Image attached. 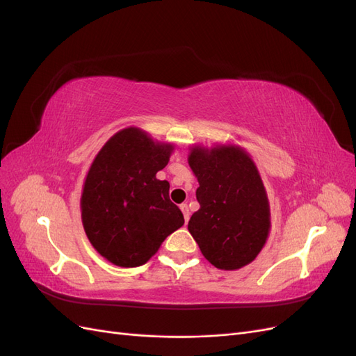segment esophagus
I'll use <instances>...</instances> for the list:
<instances>
[{"instance_id": "34e87169", "label": "esophagus", "mask_w": 356, "mask_h": 356, "mask_svg": "<svg viewBox=\"0 0 356 356\" xmlns=\"http://www.w3.org/2000/svg\"><path fill=\"white\" fill-rule=\"evenodd\" d=\"M179 209L182 211V213H184V220H186V222H188V220H190L188 204H187V203H181V204H179Z\"/></svg>"}]
</instances>
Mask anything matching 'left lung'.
Listing matches in <instances>:
<instances>
[{
    "instance_id": "1",
    "label": "left lung",
    "mask_w": 356,
    "mask_h": 356,
    "mask_svg": "<svg viewBox=\"0 0 356 356\" xmlns=\"http://www.w3.org/2000/svg\"><path fill=\"white\" fill-rule=\"evenodd\" d=\"M188 165L200 204L188 232L203 257L221 270L252 263L270 233V204L254 160L239 145H193Z\"/></svg>"
}]
</instances>
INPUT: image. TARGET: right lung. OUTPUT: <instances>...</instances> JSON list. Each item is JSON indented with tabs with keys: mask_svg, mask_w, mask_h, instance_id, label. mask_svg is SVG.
<instances>
[{
	"mask_svg": "<svg viewBox=\"0 0 356 356\" xmlns=\"http://www.w3.org/2000/svg\"><path fill=\"white\" fill-rule=\"evenodd\" d=\"M139 127L113 135L93 159L80 200L92 246L118 267L145 264L184 224L169 199V182L156 178L174 152Z\"/></svg>",
	"mask_w": 356,
	"mask_h": 356,
	"instance_id": "obj_1",
	"label": "right lung"
}]
</instances>
